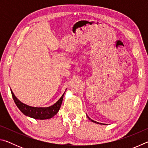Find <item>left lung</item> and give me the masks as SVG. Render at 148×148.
<instances>
[{"instance_id": "obj_1", "label": "left lung", "mask_w": 148, "mask_h": 148, "mask_svg": "<svg viewBox=\"0 0 148 148\" xmlns=\"http://www.w3.org/2000/svg\"><path fill=\"white\" fill-rule=\"evenodd\" d=\"M87 116V117H88V118L90 119V120H91V121H92V122H94V123H98V122H97V121H93V120H92V119H90L89 118V117H88V116Z\"/></svg>"}]
</instances>
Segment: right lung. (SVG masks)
Wrapping results in <instances>:
<instances>
[{"mask_svg": "<svg viewBox=\"0 0 148 148\" xmlns=\"http://www.w3.org/2000/svg\"><path fill=\"white\" fill-rule=\"evenodd\" d=\"M11 92L15 103H16L17 108L20 110V111L25 116L36 119H49L57 114V112H59L60 108H61L62 99H63L64 94V93L62 95V97L56 104H54L51 106L47 108H36L29 106L28 105L22 103L21 101L16 98L12 90Z\"/></svg>", "mask_w": 148, "mask_h": 148, "instance_id": "right-lung-1", "label": "right lung"}]
</instances>
